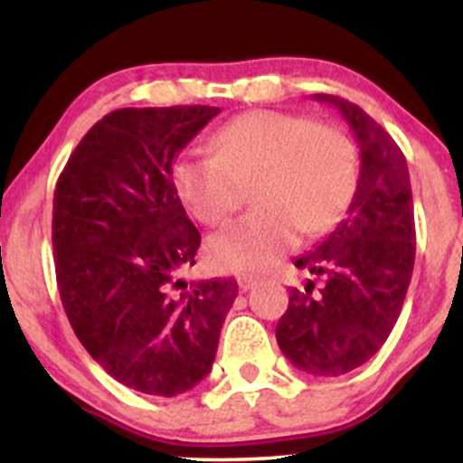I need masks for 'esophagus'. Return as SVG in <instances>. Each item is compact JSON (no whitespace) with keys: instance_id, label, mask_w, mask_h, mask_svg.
Listing matches in <instances>:
<instances>
[{"instance_id":"1","label":"esophagus","mask_w":463,"mask_h":463,"mask_svg":"<svg viewBox=\"0 0 463 463\" xmlns=\"http://www.w3.org/2000/svg\"><path fill=\"white\" fill-rule=\"evenodd\" d=\"M237 285H239V289L241 291H248V289H252L254 285H257V279H254V276H237Z\"/></svg>"}]
</instances>
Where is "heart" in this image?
<instances>
[{"label":"heart","instance_id":"1","mask_svg":"<svg viewBox=\"0 0 463 463\" xmlns=\"http://www.w3.org/2000/svg\"><path fill=\"white\" fill-rule=\"evenodd\" d=\"M211 150L174 163L178 198L204 224H222L254 184L259 209L209 239L211 263L226 272H263L298 241L342 220L359 184L353 137L311 117L259 110L228 121Z\"/></svg>","mask_w":463,"mask_h":463}]
</instances>
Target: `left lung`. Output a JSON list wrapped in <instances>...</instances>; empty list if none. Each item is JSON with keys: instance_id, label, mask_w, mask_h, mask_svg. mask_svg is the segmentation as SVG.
Here are the masks:
<instances>
[{"instance_id": "8db88e82", "label": "left lung", "mask_w": 463, "mask_h": 463, "mask_svg": "<svg viewBox=\"0 0 463 463\" xmlns=\"http://www.w3.org/2000/svg\"><path fill=\"white\" fill-rule=\"evenodd\" d=\"M346 119L359 146V184L344 220L296 268L320 276L289 291L276 342L296 368L339 376L374 357L401 316L416 259L405 154L357 104L316 93Z\"/></svg>"}]
</instances>
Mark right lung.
<instances>
[{
    "mask_svg": "<svg viewBox=\"0 0 463 463\" xmlns=\"http://www.w3.org/2000/svg\"><path fill=\"white\" fill-rule=\"evenodd\" d=\"M215 106L119 109L99 119L54 191L56 280L73 333L130 390L178 396L213 365L235 279L198 280L200 232L172 180Z\"/></svg>",
    "mask_w": 463,
    "mask_h": 463,
    "instance_id": "1",
    "label": "right lung"
}]
</instances>
